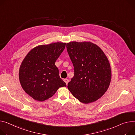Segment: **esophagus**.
Here are the masks:
<instances>
[{
	"instance_id": "34e87169",
	"label": "esophagus",
	"mask_w": 135,
	"mask_h": 135,
	"mask_svg": "<svg viewBox=\"0 0 135 135\" xmlns=\"http://www.w3.org/2000/svg\"><path fill=\"white\" fill-rule=\"evenodd\" d=\"M64 81H65V82L66 83V85H67V84H68V82H69V80L67 79H64Z\"/></svg>"
}]
</instances>
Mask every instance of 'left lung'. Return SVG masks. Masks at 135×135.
Masks as SVG:
<instances>
[{"instance_id":"8db88e82","label":"left lung","mask_w":135,"mask_h":135,"mask_svg":"<svg viewBox=\"0 0 135 135\" xmlns=\"http://www.w3.org/2000/svg\"><path fill=\"white\" fill-rule=\"evenodd\" d=\"M66 47L74 68L68 89L81 103L95 102L105 94L111 83L108 59L99 47L91 42H70Z\"/></svg>"}]
</instances>
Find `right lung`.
I'll return each instance as SVG.
<instances>
[{
  "label": "right lung",
  "mask_w": 135,
  "mask_h": 135,
  "mask_svg": "<svg viewBox=\"0 0 135 135\" xmlns=\"http://www.w3.org/2000/svg\"><path fill=\"white\" fill-rule=\"evenodd\" d=\"M66 44L40 45L32 48L22 62L20 82L25 92L33 99L43 102L54 95L60 87H66L55 65Z\"/></svg>",
  "instance_id": "add662e5"
}]
</instances>
